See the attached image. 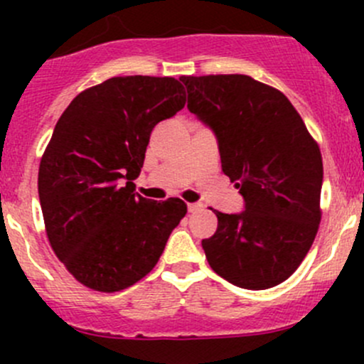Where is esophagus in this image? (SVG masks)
<instances>
[{
    "mask_svg": "<svg viewBox=\"0 0 364 364\" xmlns=\"http://www.w3.org/2000/svg\"><path fill=\"white\" fill-rule=\"evenodd\" d=\"M200 209H203V204H199V203H190V204H188V211H190V213L200 211Z\"/></svg>",
    "mask_w": 364,
    "mask_h": 364,
    "instance_id": "obj_1",
    "label": "esophagus"
}]
</instances>
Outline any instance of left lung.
Masks as SVG:
<instances>
[{"mask_svg":"<svg viewBox=\"0 0 364 364\" xmlns=\"http://www.w3.org/2000/svg\"><path fill=\"white\" fill-rule=\"evenodd\" d=\"M188 111L216 135L222 171L236 183L245 211H216L203 248L209 266L241 289L287 280L321 223L322 156L282 91L248 75H183Z\"/></svg>","mask_w":364,"mask_h":364,"instance_id":"left-lung-1","label":"left lung"}]
</instances>
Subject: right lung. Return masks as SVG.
Segmentation results:
<instances>
[{
    "label": "right lung",
    "instance_id": "1",
    "mask_svg": "<svg viewBox=\"0 0 364 364\" xmlns=\"http://www.w3.org/2000/svg\"><path fill=\"white\" fill-rule=\"evenodd\" d=\"M185 102L174 77H112L77 95L58 119L40 160V205L54 253L86 287L137 284L186 215L178 197L144 199L132 183L153 128Z\"/></svg>",
    "mask_w": 364,
    "mask_h": 364
}]
</instances>
